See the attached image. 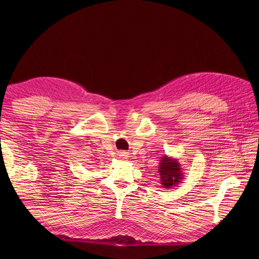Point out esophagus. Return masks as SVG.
<instances>
[{
	"label": "esophagus",
	"instance_id": "34e87169",
	"mask_svg": "<svg viewBox=\"0 0 259 259\" xmlns=\"http://www.w3.org/2000/svg\"><path fill=\"white\" fill-rule=\"evenodd\" d=\"M120 154H121L122 158H126V156H127V153H126V152H121Z\"/></svg>",
	"mask_w": 259,
	"mask_h": 259
}]
</instances>
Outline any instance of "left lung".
<instances>
[{"instance_id":"obj_1","label":"left lung","mask_w":259,"mask_h":259,"mask_svg":"<svg viewBox=\"0 0 259 259\" xmlns=\"http://www.w3.org/2000/svg\"><path fill=\"white\" fill-rule=\"evenodd\" d=\"M182 164L177 159L170 158L166 154L162 156L159 165L160 182L163 188L170 189L171 187H176L182 183L184 179V174L182 171Z\"/></svg>"}]
</instances>
